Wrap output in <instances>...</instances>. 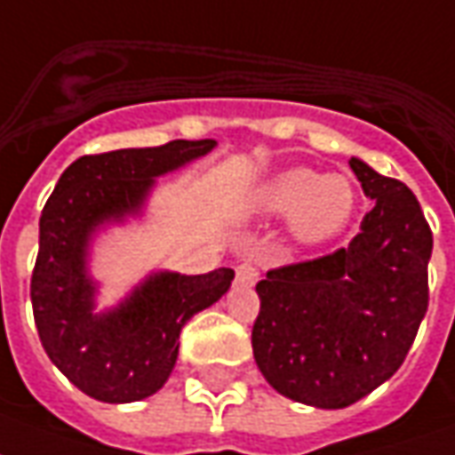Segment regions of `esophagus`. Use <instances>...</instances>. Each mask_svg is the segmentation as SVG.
<instances>
[{"label": "esophagus", "instance_id": "1", "mask_svg": "<svg viewBox=\"0 0 455 455\" xmlns=\"http://www.w3.org/2000/svg\"><path fill=\"white\" fill-rule=\"evenodd\" d=\"M259 281V268L251 263V260H243V263H238L236 266V283L241 285H253V283Z\"/></svg>", "mask_w": 455, "mask_h": 455}]
</instances>
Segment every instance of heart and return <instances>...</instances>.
Instances as JSON below:
<instances>
[{"mask_svg":"<svg viewBox=\"0 0 455 455\" xmlns=\"http://www.w3.org/2000/svg\"><path fill=\"white\" fill-rule=\"evenodd\" d=\"M251 217H288L291 236L305 246L338 238L357 212V192L342 174L291 167L273 174L249 196Z\"/></svg>","mask_w":455,"mask_h":455,"instance_id":"obj_1","label":"heart"}]
</instances>
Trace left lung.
Here are the masks:
<instances>
[{
	"label": "left lung",
	"mask_w": 455,
	"mask_h": 455,
	"mask_svg": "<svg viewBox=\"0 0 455 455\" xmlns=\"http://www.w3.org/2000/svg\"><path fill=\"white\" fill-rule=\"evenodd\" d=\"M374 199L362 231L320 259L271 268L256 283L251 345L283 396L342 409L384 384L406 360L428 307L434 236L414 192L349 160Z\"/></svg>",
	"instance_id": "1"
}]
</instances>
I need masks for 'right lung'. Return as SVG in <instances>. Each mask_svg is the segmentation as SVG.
Masks as SVG:
<instances>
[{
  "mask_svg": "<svg viewBox=\"0 0 455 455\" xmlns=\"http://www.w3.org/2000/svg\"><path fill=\"white\" fill-rule=\"evenodd\" d=\"M214 145V140H172L160 148L84 155L61 174L41 212L39 256L31 273L41 345L68 382L98 402L128 404L162 389L177 362L184 323L227 293L234 271L152 273L117 307L93 313L88 241L100 224L138 214L155 177Z\"/></svg>",
  "mask_w": 455,
  "mask_h": 455,
  "instance_id": "1",
  "label": "right lung"
}]
</instances>
